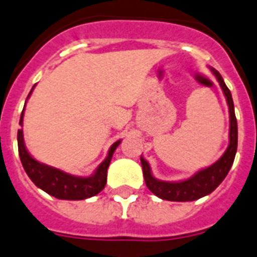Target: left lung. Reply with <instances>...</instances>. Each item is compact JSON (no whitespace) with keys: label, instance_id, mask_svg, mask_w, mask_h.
<instances>
[{"label":"left lung","instance_id":"left-lung-1","mask_svg":"<svg viewBox=\"0 0 257 257\" xmlns=\"http://www.w3.org/2000/svg\"><path fill=\"white\" fill-rule=\"evenodd\" d=\"M217 78L220 86L223 89L224 96L227 98L228 106H229V145L224 155L216 161L215 164L201 169L197 173L183 181H161L153 177L151 167L148 161L144 157H140L141 165H143V173H144L145 184L151 192H153L157 197L169 201H193L200 197L209 195L216 188L219 187L221 181L225 179L228 172L231 169L233 160H235L236 151H237V121L235 116V106L229 89L227 88L221 74L215 69H211Z\"/></svg>","mask_w":257,"mask_h":257}]
</instances>
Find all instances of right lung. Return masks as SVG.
I'll use <instances>...</instances> for the list:
<instances>
[{"mask_svg": "<svg viewBox=\"0 0 257 257\" xmlns=\"http://www.w3.org/2000/svg\"><path fill=\"white\" fill-rule=\"evenodd\" d=\"M33 89L34 86L30 90L29 96L33 92ZM22 121H24V110H22L21 118H20L21 126ZM17 141L18 153H20V159H21L22 167L25 169L26 175L29 176V179L38 188H41L42 191H45L50 196L60 200H84L92 197V196H96L98 192L102 191L105 184H106V172H108V167L110 164V160H112L113 153L121 143V140H118L110 147L106 159L98 165V168L92 176L78 177V176L69 175V173H65L60 169L34 160L33 157L29 155V152L26 151L22 129H18Z\"/></svg>", "mask_w": 257, "mask_h": 257, "instance_id": "1", "label": "right lung"}]
</instances>
